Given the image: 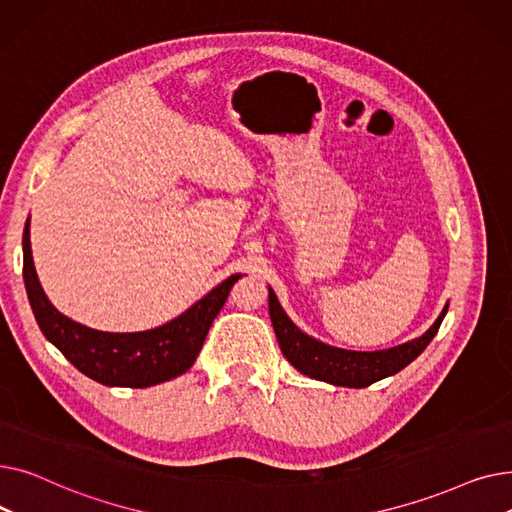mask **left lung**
I'll list each match as a JSON object with an SVG mask.
<instances>
[{"instance_id": "obj_1", "label": "left lung", "mask_w": 512, "mask_h": 512, "mask_svg": "<svg viewBox=\"0 0 512 512\" xmlns=\"http://www.w3.org/2000/svg\"><path fill=\"white\" fill-rule=\"evenodd\" d=\"M446 311L448 305L434 321V326L411 342L388 348V351L357 353L324 344L301 332L288 319V315L284 313L276 299L274 290L270 288V317L284 357L301 373L309 375V378L346 388H367L373 382L384 380L388 375L405 369L425 351V346L438 334Z\"/></svg>"}]
</instances>
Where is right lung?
Returning a JSON list of instances; mask_svg holds the SVG:
<instances>
[{
  "instance_id": "obj_1",
  "label": "right lung",
  "mask_w": 512,
  "mask_h": 512,
  "mask_svg": "<svg viewBox=\"0 0 512 512\" xmlns=\"http://www.w3.org/2000/svg\"><path fill=\"white\" fill-rule=\"evenodd\" d=\"M31 218L22 234L24 286L45 338L87 378L103 386L147 388L168 382L191 369L215 315L224 307L230 288L240 274L215 286L207 297L170 324L137 332L110 334L76 324L53 307L39 284L31 253Z\"/></svg>"
}]
</instances>
